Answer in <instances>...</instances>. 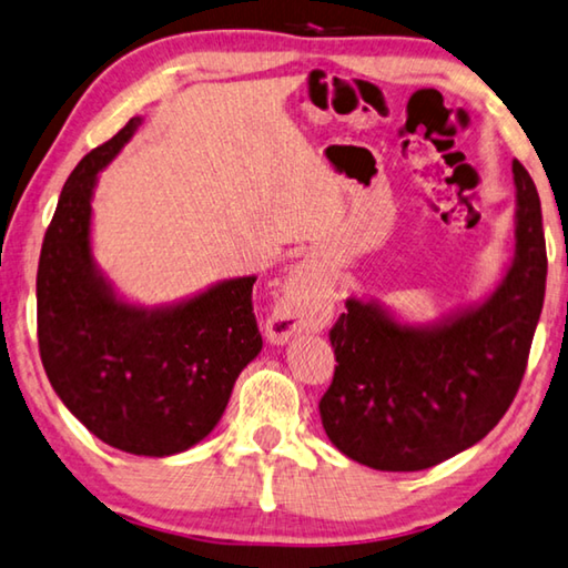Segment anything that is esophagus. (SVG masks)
<instances>
[{
    "label": "esophagus",
    "mask_w": 568,
    "mask_h": 568,
    "mask_svg": "<svg viewBox=\"0 0 568 568\" xmlns=\"http://www.w3.org/2000/svg\"><path fill=\"white\" fill-rule=\"evenodd\" d=\"M324 278L317 264H296L284 282V294L278 300L272 320L266 322V334L272 342H286L294 334L312 327V317L322 306Z\"/></svg>",
    "instance_id": "34e87169"
}]
</instances>
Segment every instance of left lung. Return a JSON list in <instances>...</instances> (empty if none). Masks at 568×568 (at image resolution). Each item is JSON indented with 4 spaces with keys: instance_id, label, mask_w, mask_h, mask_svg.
I'll list each match as a JSON object with an SVG mask.
<instances>
[{
    "instance_id": "obj_1",
    "label": "left lung",
    "mask_w": 568,
    "mask_h": 568,
    "mask_svg": "<svg viewBox=\"0 0 568 568\" xmlns=\"http://www.w3.org/2000/svg\"><path fill=\"white\" fill-rule=\"evenodd\" d=\"M516 251L483 300L407 322L349 296L329 332L337 367L320 403L329 440L375 470H425L486 438L514 403L546 292L541 201L514 161Z\"/></svg>"
}]
</instances>
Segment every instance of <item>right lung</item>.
Masks as SVG:
<instances>
[{
  "label": "right lung",
  "instance_id": "add662e5",
  "mask_svg": "<svg viewBox=\"0 0 568 568\" xmlns=\"http://www.w3.org/2000/svg\"><path fill=\"white\" fill-rule=\"evenodd\" d=\"M141 123L130 118L64 183L37 268V337L50 385L92 435L165 458L216 427L241 369L262 352V334L251 306L256 276L145 306L118 294L98 266L92 196Z\"/></svg>",
  "mask_w": 568,
  "mask_h": 568
}]
</instances>
